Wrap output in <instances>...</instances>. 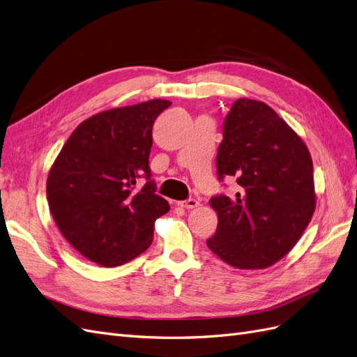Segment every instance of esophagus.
I'll use <instances>...</instances> for the list:
<instances>
[{
  "label": "esophagus",
  "instance_id": "esophagus-1",
  "mask_svg": "<svg viewBox=\"0 0 357 357\" xmlns=\"http://www.w3.org/2000/svg\"><path fill=\"white\" fill-rule=\"evenodd\" d=\"M178 205H180V207H183V208H186V210H192V208H197L198 207L199 201H197L195 198H189L186 201H180Z\"/></svg>",
  "mask_w": 357,
  "mask_h": 357
}]
</instances>
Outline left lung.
<instances>
[{"instance_id":"left-lung-1","label":"left lung","mask_w":357,"mask_h":357,"mask_svg":"<svg viewBox=\"0 0 357 357\" xmlns=\"http://www.w3.org/2000/svg\"><path fill=\"white\" fill-rule=\"evenodd\" d=\"M218 177L235 178L234 197L210 199L218 229L210 250L238 269H264L286 256L316 208L305 143L265 102L236 100L223 122Z\"/></svg>"}]
</instances>
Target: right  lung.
Listing matches in <instances>:
<instances>
[{
	"instance_id": "add662e5",
	"label": "right lung",
	"mask_w": 357,
	"mask_h": 357,
	"mask_svg": "<svg viewBox=\"0 0 357 357\" xmlns=\"http://www.w3.org/2000/svg\"><path fill=\"white\" fill-rule=\"evenodd\" d=\"M169 105L152 100L86 119L53 162L46 188L53 220L91 262L112 268L132 261L169 210L149 167L153 123ZM139 176L148 181L137 191Z\"/></svg>"
}]
</instances>
